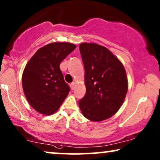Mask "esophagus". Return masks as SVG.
Returning <instances> with one entry per match:
<instances>
[{
  "instance_id": "1",
  "label": "esophagus",
  "mask_w": 160,
  "mask_h": 160,
  "mask_svg": "<svg viewBox=\"0 0 160 160\" xmlns=\"http://www.w3.org/2000/svg\"><path fill=\"white\" fill-rule=\"evenodd\" d=\"M70 87H71V89H72V90H73V89H75V87H76V83H75V82L71 83V84H70Z\"/></svg>"
}]
</instances>
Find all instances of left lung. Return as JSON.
Instances as JSON below:
<instances>
[{"label":"left lung","instance_id":"left-lung-1","mask_svg":"<svg viewBox=\"0 0 160 160\" xmlns=\"http://www.w3.org/2000/svg\"><path fill=\"white\" fill-rule=\"evenodd\" d=\"M86 94L78 101L82 114L93 122L112 117L123 103L128 89L125 69L112 52L97 43H82Z\"/></svg>","mask_w":160,"mask_h":160}]
</instances>
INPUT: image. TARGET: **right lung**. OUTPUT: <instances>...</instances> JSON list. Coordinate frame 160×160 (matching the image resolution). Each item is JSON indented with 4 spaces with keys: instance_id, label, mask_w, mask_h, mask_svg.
Returning <instances> with one entry per match:
<instances>
[{
    "instance_id": "1",
    "label": "right lung",
    "mask_w": 160,
    "mask_h": 160,
    "mask_svg": "<svg viewBox=\"0 0 160 160\" xmlns=\"http://www.w3.org/2000/svg\"><path fill=\"white\" fill-rule=\"evenodd\" d=\"M68 42H55L41 47L28 61L22 73V88L28 102L43 115L58 110L68 95L60 65L76 49Z\"/></svg>"
}]
</instances>
